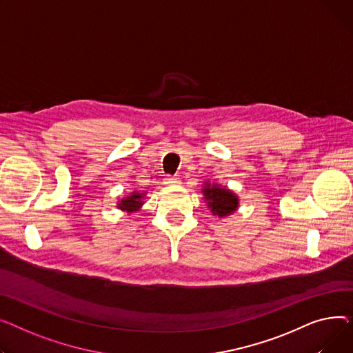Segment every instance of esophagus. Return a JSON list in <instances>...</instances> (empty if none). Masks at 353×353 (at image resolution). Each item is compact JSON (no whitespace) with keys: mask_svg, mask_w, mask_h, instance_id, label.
<instances>
[{"mask_svg":"<svg viewBox=\"0 0 353 353\" xmlns=\"http://www.w3.org/2000/svg\"><path fill=\"white\" fill-rule=\"evenodd\" d=\"M179 178L178 176H167L165 178V183H167L168 186H172V185H178L179 183Z\"/></svg>","mask_w":353,"mask_h":353,"instance_id":"esophagus-1","label":"esophagus"}]
</instances>
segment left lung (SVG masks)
<instances>
[{
	"label": "left lung",
	"instance_id": "1",
	"mask_svg": "<svg viewBox=\"0 0 353 353\" xmlns=\"http://www.w3.org/2000/svg\"><path fill=\"white\" fill-rule=\"evenodd\" d=\"M202 186L203 188L201 192L203 195V201L214 216L226 218L238 211L239 196L232 190L211 181H206Z\"/></svg>",
	"mask_w": 353,
	"mask_h": 353
}]
</instances>
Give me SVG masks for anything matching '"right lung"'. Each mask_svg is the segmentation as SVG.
I'll return each instance as SVG.
<instances>
[{
    "mask_svg": "<svg viewBox=\"0 0 353 353\" xmlns=\"http://www.w3.org/2000/svg\"><path fill=\"white\" fill-rule=\"evenodd\" d=\"M145 196H147V191H132L130 195L118 199L117 208L125 214L138 212L142 208Z\"/></svg>",
    "mask_w": 353,
    "mask_h": 353,
    "instance_id": "1",
    "label": "right lung"
}]
</instances>
